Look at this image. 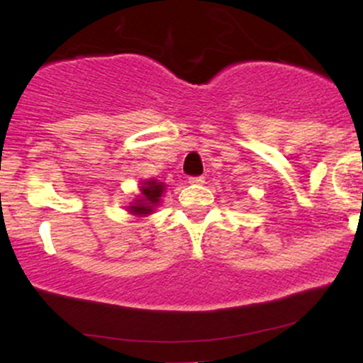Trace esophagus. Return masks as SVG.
Returning <instances> with one entry per match:
<instances>
[{"label":"esophagus","instance_id":"1","mask_svg":"<svg viewBox=\"0 0 363 363\" xmlns=\"http://www.w3.org/2000/svg\"><path fill=\"white\" fill-rule=\"evenodd\" d=\"M205 177L203 175H196V177H189V184H203Z\"/></svg>","mask_w":363,"mask_h":363}]
</instances>
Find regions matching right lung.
I'll return each instance as SVG.
<instances>
[{
	"label": "right lung",
	"mask_w": 363,
	"mask_h": 363,
	"mask_svg": "<svg viewBox=\"0 0 363 363\" xmlns=\"http://www.w3.org/2000/svg\"><path fill=\"white\" fill-rule=\"evenodd\" d=\"M163 191H165L163 182H158L156 179L144 181L143 186H140V198L133 201L130 207H128V211L133 216H147L160 203V198H162Z\"/></svg>",
	"instance_id": "right-lung-1"
}]
</instances>
